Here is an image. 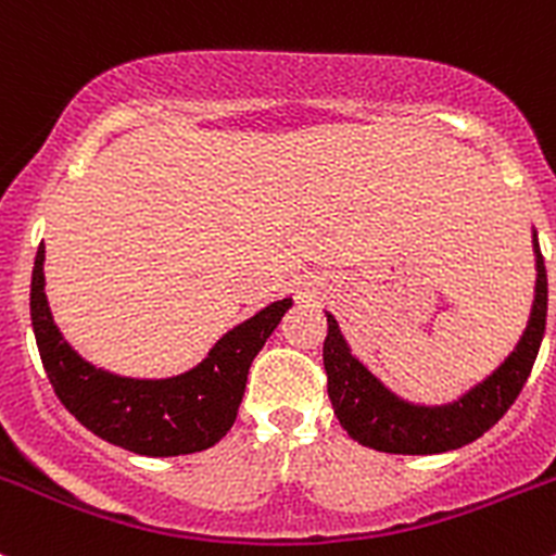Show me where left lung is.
<instances>
[{"label":"left lung","mask_w":556,"mask_h":556,"mask_svg":"<svg viewBox=\"0 0 556 556\" xmlns=\"http://www.w3.org/2000/svg\"><path fill=\"white\" fill-rule=\"evenodd\" d=\"M535 301L530 325L508 355V361L479 387L450 406H412L384 390L371 374L350 355L339 333V325L328 314V336L323 346L328 395L341 428L363 446L390 454H439L459 450L481 439L519 397L521 387L532 371L543 330H546L548 285L541 247L535 239Z\"/></svg>","instance_id":"1"}]
</instances>
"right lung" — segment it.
<instances>
[{
	"mask_svg": "<svg viewBox=\"0 0 556 556\" xmlns=\"http://www.w3.org/2000/svg\"><path fill=\"white\" fill-rule=\"evenodd\" d=\"M42 261L45 247H39L31 271V325L53 392L99 439L150 457L210 450L231 430L250 363L293 304L274 301L228 330L193 371L172 379H126L93 368L61 339L45 299Z\"/></svg>",
	"mask_w": 556,
	"mask_h": 556,
	"instance_id": "right-lung-1",
	"label": "right lung"
}]
</instances>
